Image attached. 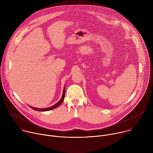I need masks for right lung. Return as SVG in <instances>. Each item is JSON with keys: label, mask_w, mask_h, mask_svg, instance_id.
I'll return each mask as SVG.
<instances>
[{"label": "right lung", "mask_w": 153, "mask_h": 153, "mask_svg": "<svg viewBox=\"0 0 153 153\" xmlns=\"http://www.w3.org/2000/svg\"><path fill=\"white\" fill-rule=\"evenodd\" d=\"M65 86H64V88H63V94H62V98L60 99V100L57 103H56L53 106H52L51 107H49V108H34V107H33V106H29L30 108H31L32 109H33V110H36V111H47L53 110V109H54V108L59 106L62 104V103L63 102V101L64 100V98H65Z\"/></svg>", "instance_id": "1"}]
</instances>
